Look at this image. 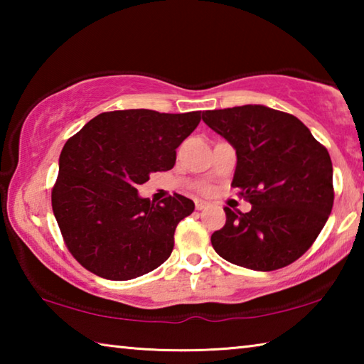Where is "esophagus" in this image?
Returning <instances> with one entry per match:
<instances>
[{"mask_svg": "<svg viewBox=\"0 0 364 364\" xmlns=\"http://www.w3.org/2000/svg\"><path fill=\"white\" fill-rule=\"evenodd\" d=\"M194 205H196L197 210H204V208L208 207V202L202 200V199H196V200H194Z\"/></svg>", "mask_w": 364, "mask_h": 364, "instance_id": "obj_1", "label": "esophagus"}]
</instances>
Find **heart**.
<instances>
[{"instance_id": "b5f03b06", "label": "heart", "mask_w": 364, "mask_h": 364, "mask_svg": "<svg viewBox=\"0 0 364 364\" xmlns=\"http://www.w3.org/2000/svg\"><path fill=\"white\" fill-rule=\"evenodd\" d=\"M199 191H200V193H208V191H210V188L205 186V184H202V186L199 188Z\"/></svg>"}]
</instances>
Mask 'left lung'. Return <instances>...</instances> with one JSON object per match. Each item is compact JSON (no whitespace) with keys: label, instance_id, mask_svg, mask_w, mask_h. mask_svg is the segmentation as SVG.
Listing matches in <instances>:
<instances>
[{"label":"left lung","instance_id":"left-lung-1","mask_svg":"<svg viewBox=\"0 0 364 364\" xmlns=\"http://www.w3.org/2000/svg\"><path fill=\"white\" fill-rule=\"evenodd\" d=\"M202 120L236 149L231 186L252 204L247 213L225 207L226 223L212 234L215 252L255 271L294 263L334 204L328 149L297 117L264 106L205 110Z\"/></svg>","mask_w":364,"mask_h":364}]
</instances>
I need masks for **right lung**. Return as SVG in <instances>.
Instances as JSON below:
<instances>
[{"mask_svg":"<svg viewBox=\"0 0 364 364\" xmlns=\"http://www.w3.org/2000/svg\"><path fill=\"white\" fill-rule=\"evenodd\" d=\"M199 122L200 110H112L67 139L51 204L67 249L83 268L128 281L170 257L176 226L194 212V202L176 193L151 202L136 186L152 171L173 168L176 147Z\"/></svg>","mask_w":364,"mask_h":364,"instance_id":"right-lung-1","label":"right lung"}]
</instances>
